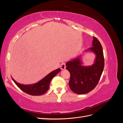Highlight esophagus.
I'll list each match as a JSON object with an SVG mask.
<instances>
[{
    "mask_svg": "<svg viewBox=\"0 0 123 123\" xmlns=\"http://www.w3.org/2000/svg\"><path fill=\"white\" fill-rule=\"evenodd\" d=\"M66 64L65 62H62L61 66H60V67H61V69H62V70H64L65 69H66Z\"/></svg>",
    "mask_w": 123,
    "mask_h": 123,
    "instance_id": "obj_1",
    "label": "esophagus"
}]
</instances>
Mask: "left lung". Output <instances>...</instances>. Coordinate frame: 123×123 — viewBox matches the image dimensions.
<instances>
[{"label":"left lung","mask_w":123,"mask_h":123,"mask_svg":"<svg viewBox=\"0 0 123 123\" xmlns=\"http://www.w3.org/2000/svg\"><path fill=\"white\" fill-rule=\"evenodd\" d=\"M89 50L96 56L94 64L89 67L81 66L80 58L66 63L67 70L70 74L69 87L73 92L78 94L87 93L97 86L103 73L104 57L102 46L99 40L93 36L92 47Z\"/></svg>","instance_id":"obj_1"}]
</instances>
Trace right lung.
<instances>
[{
    "mask_svg": "<svg viewBox=\"0 0 123 123\" xmlns=\"http://www.w3.org/2000/svg\"><path fill=\"white\" fill-rule=\"evenodd\" d=\"M60 71L61 69L59 68L54 70L48 74L46 77H44L38 83L32 85H21L17 83L13 79L12 80L17 87L26 93L31 95H40L45 93L48 90L51 80Z\"/></svg>",
    "mask_w": 123,
    "mask_h": 123,
    "instance_id": "add662e5",
    "label": "right lung"
}]
</instances>
